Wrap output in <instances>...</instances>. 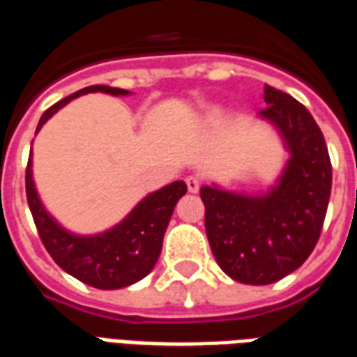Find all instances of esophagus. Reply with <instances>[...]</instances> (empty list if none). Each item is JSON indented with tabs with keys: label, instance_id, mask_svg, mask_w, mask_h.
<instances>
[{
	"label": "esophagus",
	"instance_id": "1",
	"mask_svg": "<svg viewBox=\"0 0 357 357\" xmlns=\"http://www.w3.org/2000/svg\"><path fill=\"white\" fill-rule=\"evenodd\" d=\"M187 183V189H189V193H199V189H201V181L199 178H195V176H189L185 179Z\"/></svg>",
	"mask_w": 357,
	"mask_h": 357
}]
</instances>
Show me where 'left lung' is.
I'll return each mask as SVG.
<instances>
[{
    "instance_id": "8db88e82",
    "label": "left lung",
    "mask_w": 357,
    "mask_h": 357,
    "mask_svg": "<svg viewBox=\"0 0 357 357\" xmlns=\"http://www.w3.org/2000/svg\"><path fill=\"white\" fill-rule=\"evenodd\" d=\"M258 118L281 137L287 162L266 191L245 193L216 181L201 187L212 255L227 275L269 284L298 269L321 233L331 197V160L319 126L304 105L266 86Z\"/></svg>"
}]
</instances>
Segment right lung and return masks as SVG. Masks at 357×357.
I'll return each mask as SVG.
<instances>
[{
	"label": "right lung",
	"mask_w": 357,
	"mask_h": 357,
	"mask_svg": "<svg viewBox=\"0 0 357 357\" xmlns=\"http://www.w3.org/2000/svg\"><path fill=\"white\" fill-rule=\"evenodd\" d=\"M86 93H107L114 97H128L132 91L110 86H89L65 99L55 102L40 118L36 133L57 110ZM32 149L26 168V199L30 212L34 216L36 227L40 233L43 247L47 248L51 258L82 283L114 291L137 283L149 275L155 268L162 250V239L166 227L178 201L187 193L185 181H172L168 185L156 189L143 197L133 206L128 216L122 218L116 225L101 233L82 235L66 229L57 218L45 208L36 189L34 170H32Z\"/></svg>",
	"instance_id": "right-lung-1"
}]
</instances>
